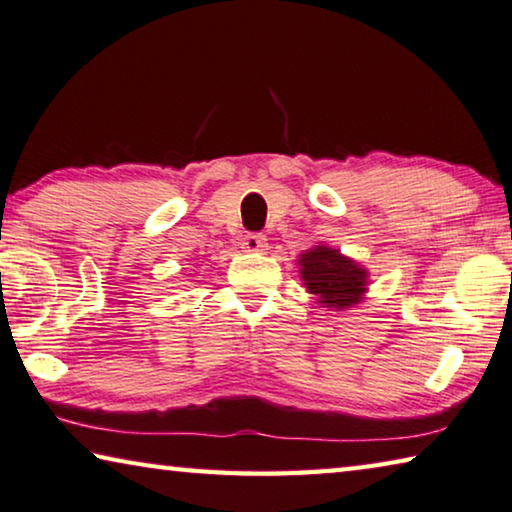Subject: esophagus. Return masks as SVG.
<instances>
[{"mask_svg": "<svg viewBox=\"0 0 512 512\" xmlns=\"http://www.w3.org/2000/svg\"><path fill=\"white\" fill-rule=\"evenodd\" d=\"M240 245L245 251H251V254H261V251L267 249V238L263 236V233H247V236L242 238Z\"/></svg>", "mask_w": 512, "mask_h": 512, "instance_id": "34e87169", "label": "esophagus"}]
</instances>
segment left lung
<instances>
[{"instance_id": "1", "label": "left lung", "mask_w": 512, "mask_h": 512, "mask_svg": "<svg viewBox=\"0 0 512 512\" xmlns=\"http://www.w3.org/2000/svg\"><path fill=\"white\" fill-rule=\"evenodd\" d=\"M299 276L317 304L329 311H347L360 304L370 286V270L329 245H315L297 258Z\"/></svg>"}]
</instances>
